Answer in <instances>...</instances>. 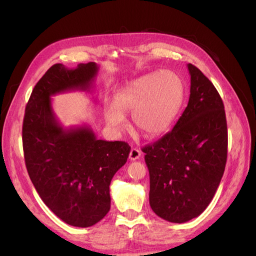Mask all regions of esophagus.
<instances>
[{"label":"esophagus","mask_w":256,"mask_h":256,"mask_svg":"<svg viewBox=\"0 0 256 256\" xmlns=\"http://www.w3.org/2000/svg\"><path fill=\"white\" fill-rule=\"evenodd\" d=\"M140 155H142V152H140L138 148H132L131 152H130L128 158L131 160H136L140 158Z\"/></svg>","instance_id":"34e87169"}]
</instances>
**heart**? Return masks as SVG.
I'll return each mask as SVG.
<instances>
[{
	"mask_svg": "<svg viewBox=\"0 0 256 256\" xmlns=\"http://www.w3.org/2000/svg\"><path fill=\"white\" fill-rule=\"evenodd\" d=\"M186 98L180 76L172 70L146 74L121 86L106 113L108 124L116 131L126 128L124 114L133 113L138 131L150 138L160 136L176 122Z\"/></svg>",
	"mask_w": 256,
	"mask_h": 256,
	"instance_id": "obj_1",
	"label": "heart"
}]
</instances>
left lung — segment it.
<instances>
[{
  "label": "left lung",
  "mask_w": 256,
  "mask_h": 256,
  "mask_svg": "<svg viewBox=\"0 0 256 256\" xmlns=\"http://www.w3.org/2000/svg\"><path fill=\"white\" fill-rule=\"evenodd\" d=\"M190 96L175 126L145 146L150 204L166 221L184 224L202 214L224 176L228 153L224 106L211 81L188 64Z\"/></svg>",
  "instance_id": "1"
}]
</instances>
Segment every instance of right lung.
Returning a JSON list of instances; mask_svg holds the SVG:
<instances>
[{
	"instance_id": "obj_1",
	"label": "right lung",
	"mask_w": 256,
	"mask_h": 256,
	"mask_svg": "<svg viewBox=\"0 0 256 256\" xmlns=\"http://www.w3.org/2000/svg\"><path fill=\"white\" fill-rule=\"evenodd\" d=\"M99 67L56 64L32 89L25 108L23 150L27 172L38 194L59 219L88 228L110 210V184L128 160L125 142L98 140L89 125L64 128L52 96L69 91L91 92Z\"/></svg>"
}]
</instances>
